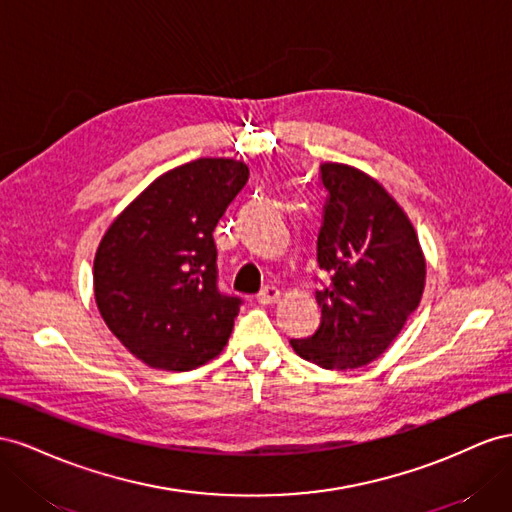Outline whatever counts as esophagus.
I'll return each instance as SVG.
<instances>
[{"label":"esophagus","mask_w":512,"mask_h":512,"mask_svg":"<svg viewBox=\"0 0 512 512\" xmlns=\"http://www.w3.org/2000/svg\"><path fill=\"white\" fill-rule=\"evenodd\" d=\"M279 298H281V291L276 289L274 285H268V287H264L257 294V302L259 304H274V302H279Z\"/></svg>","instance_id":"obj_1"}]
</instances>
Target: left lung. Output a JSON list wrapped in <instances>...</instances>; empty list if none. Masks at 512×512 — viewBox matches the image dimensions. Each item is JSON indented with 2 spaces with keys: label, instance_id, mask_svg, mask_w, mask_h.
I'll list each match as a JSON object with an SVG mask.
<instances>
[{
  "label": "left lung",
  "instance_id": "1",
  "mask_svg": "<svg viewBox=\"0 0 512 512\" xmlns=\"http://www.w3.org/2000/svg\"><path fill=\"white\" fill-rule=\"evenodd\" d=\"M321 182L328 201L317 261L332 276L315 294L317 332L289 343L321 369H358L382 356L418 309L427 259L405 210L369 173L321 163Z\"/></svg>",
  "mask_w": 512,
  "mask_h": 512
}]
</instances>
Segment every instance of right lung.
<instances>
[{
	"mask_svg": "<svg viewBox=\"0 0 512 512\" xmlns=\"http://www.w3.org/2000/svg\"><path fill=\"white\" fill-rule=\"evenodd\" d=\"M246 180L242 160H191L158 175L102 236L96 306L148 367L191 371L225 349L240 298L216 289L212 231Z\"/></svg>",
	"mask_w": 512,
	"mask_h": 512,
	"instance_id": "right-lung-1",
	"label": "right lung"
}]
</instances>
